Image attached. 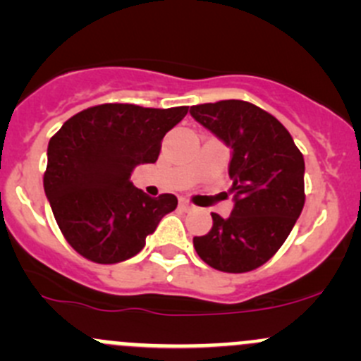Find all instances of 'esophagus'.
<instances>
[{"mask_svg": "<svg viewBox=\"0 0 361 361\" xmlns=\"http://www.w3.org/2000/svg\"><path fill=\"white\" fill-rule=\"evenodd\" d=\"M180 207L183 211H192V209H195V206L192 202H188V201H185V199H181L180 201Z\"/></svg>", "mask_w": 361, "mask_h": 361, "instance_id": "1", "label": "esophagus"}]
</instances>
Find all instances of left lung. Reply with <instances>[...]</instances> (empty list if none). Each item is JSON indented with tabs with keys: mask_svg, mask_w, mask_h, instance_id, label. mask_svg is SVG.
Masks as SVG:
<instances>
[{
	"mask_svg": "<svg viewBox=\"0 0 361 361\" xmlns=\"http://www.w3.org/2000/svg\"><path fill=\"white\" fill-rule=\"evenodd\" d=\"M190 115L231 148L235 201L228 218L211 213L213 227L194 248L216 271L250 272L274 257L300 216L304 157L285 126L248 101L195 104Z\"/></svg>",
	"mask_w": 361,
	"mask_h": 361,
	"instance_id": "1",
	"label": "left lung"
}]
</instances>
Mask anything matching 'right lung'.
Masks as SVG:
<instances>
[{"label": "right lung", "instance_id": "add662e5", "mask_svg": "<svg viewBox=\"0 0 361 361\" xmlns=\"http://www.w3.org/2000/svg\"><path fill=\"white\" fill-rule=\"evenodd\" d=\"M188 106L106 103L76 113L50 137L43 187L64 239L96 264H118L145 248L173 194L150 197L130 181L134 167L157 162L162 140Z\"/></svg>", "mask_w": 361, "mask_h": 361}]
</instances>
